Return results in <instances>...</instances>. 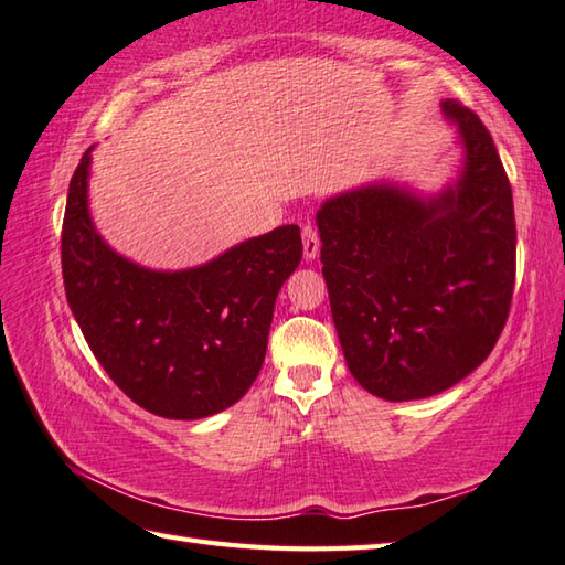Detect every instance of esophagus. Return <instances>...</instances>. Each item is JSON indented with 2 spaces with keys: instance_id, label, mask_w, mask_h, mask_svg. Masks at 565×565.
I'll return each instance as SVG.
<instances>
[{
  "instance_id": "obj_1",
  "label": "esophagus",
  "mask_w": 565,
  "mask_h": 565,
  "mask_svg": "<svg viewBox=\"0 0 565 565\" xmlns=\"http://www.w3.org/2000/svg\"><path fill=\"white\" fill-rule=\"evenodd\" d=\"M301 237H303V257L311 262V259H316L318 257V252H320V237H318V230L316 227H311V225H306L303 227V232H301Z\"/></svg>"
}]
</instances>
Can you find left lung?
<instances>
[{
  "label": "left lung",
  "instance_id": "1",
  "mask_svg": "<svg viewBox=\"0 0 565 565\" xmlns=\"http://www.w3.org/2000/svg\"><path fill=\"white\" fill-rule=\"evenodd\" d=\"M462 163L444 191L372 181L320 205V262L352 377L386 402L426 399L488 360L510 316L512 185L490 131L456 99Z\"/></svg>",
  "mask_w": 565,
  "mask_h": 565
}]
</instances>
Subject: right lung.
<instances>
[{"label": "right lung", "mask_w": 565, "mask_h": 565, "mask_svg": "<svg viewBox=\"0 0 565 565\" xmlns=\"http://www.w3.org/2000/svg\"><path fill=\"white\" fill-rule=\"evenodd\" d=\"M90 153L71 179L61 235L65 296L87 345L151 414L193 422L225 412L262 370L276 296L303 254L301 230L276 227L201 267H139L93 225Z\"/></svg>", "instance_id": "add662e5"}]
</instances>
